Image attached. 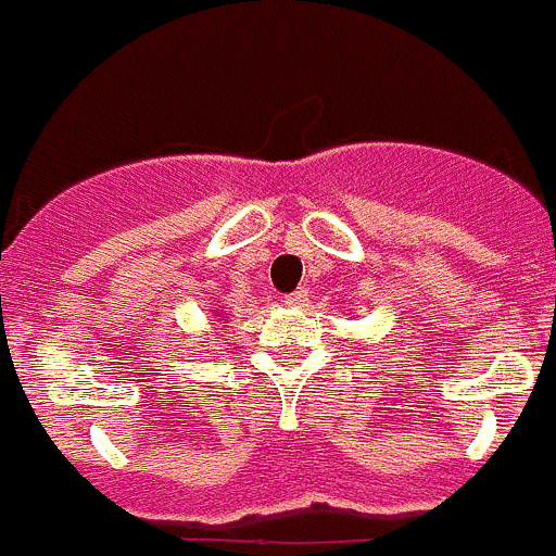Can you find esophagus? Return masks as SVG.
Here are the masks:
<instances>
[{
	"label": "esophagus",
	"instance_id": "esophagus-1",
	"mask_svg": "<svg viewBox=\"0 0 556 556\" xmlns=\"http://www.w3.org/2000/svg\"><path fill=\"white\" fill-rule=\"evenodd\" d=\"M283 302H286V305H291V307H302L307 302V289L302 286V289L291 291V294L283 296Z\"/></svg>",
	"mask_w": 556,
	"mask_h": 556
}]
</instances>
